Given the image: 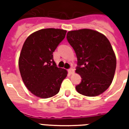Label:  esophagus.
Masks as SVG:
<instances>
[{"instance_id": "esophagus-1", "label": "esophagus", "mask_w": 129, "mask_h": 129, "mask_svg": "<svg viewBox=\"0 0 129 129\" xmlns=\"http://www.w3.org/2000/svg\"><path fill=\"white\" fill-rule=\"evenodd\" d=\"M68 73H70V75H73V74H74V73H75V70H74L73 68H70V69L68 70Z\"/></svg>"}]
</instances>
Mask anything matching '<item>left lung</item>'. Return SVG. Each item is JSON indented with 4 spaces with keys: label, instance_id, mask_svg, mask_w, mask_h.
I'll return each instance as SVG.
<instances>
[{
    "label": "left lung",
    "instance_id": "obj_1",
    "mask_svg": "<svg viewBox=\"0 0 129 129\" xmlns=\"http://www.w3.org/2000/svg\"><path fill=\"white\" fill-rule=\"evenodd\" d=\"M67 40L77 58L75 72L81 77L77 91L88 97L101 95L111 86L116 69V56L110 41L90 29L69 31Z\"/></svg>",
    "mask_w": 129,
    "mask_h": 129
}]
</instances>
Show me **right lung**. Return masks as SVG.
I'll return each mask as SVG.
<instances>
[{
  "label": "right lung",
  "mask_w": 129,
  "mask_h": 129,
  "mask_svg": "<svg viewBox=\"0 0 129 129\" xmlns=\"http://www.w3.org/2000/svg\"><path fill=\"white\" fill-rule=\"evenodd\" d=\"M66 30L47 28L29 35L23 43L18 59L21 77L33 95L45 99L59 92L67 70L58 68L53 52L66 37Z\"/></svg>",
  "instance_id": "1"
}]
</instances>
